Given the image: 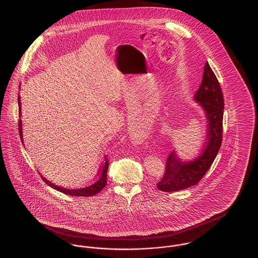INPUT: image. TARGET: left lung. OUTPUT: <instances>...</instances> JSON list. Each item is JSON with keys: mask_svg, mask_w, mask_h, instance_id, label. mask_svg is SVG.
<instances>
[{"mask_svg": "<svg viewBox=\"0 0 258 258\" xmlns=\"http://www.w3.org/2000/svg\"><path fill=\"white\" fill-rule=\"evenodd\" d=\"M195 99L205 111L208 123L207 141L201 154L195 160L183 161L172 151L166 160L164 175L157 184L161 191H177L198 184L220 151L224 101L219 80L208 61L205 62L202 82Z\"/></svg>", "mask_w": 258, "mask_h": 258, "instance_id": "obj_1", "label": "left lung"}]
</instances>
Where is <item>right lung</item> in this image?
Instances as JSON below:
<instances>
[{
    "mask_svg": "<svg viewBox=\"0 0 258 258\" xmlns=\"http://www.w3.org/2000/svg\"><path fill=\"white\" fill-rule=\"evenodd\" d=\"M18 105H19V115H21V101L20 98H18ZM18 126H19V134L21 140L23 141V137H22V123L21 120L19 119L18 122ZM108 164H109V160L107 159V157H104V162L100 165L98 173L96 175V178L94 179V181L91 184H87L83 187L80 188H66V187H61L58 186L53 183H51L49 181H47L43 176H41V179L48 184L51 187L55 188L58 191H61L64 195L68 196H72V197H93L95 195L98 194L105 185H106V174H107V169H108Z\"/></svg>",
    "mask_w": 258,
    "mask_h": 258,
    "instance_id": "obj_1",
    "label": "right lung"
}]
</instances>
